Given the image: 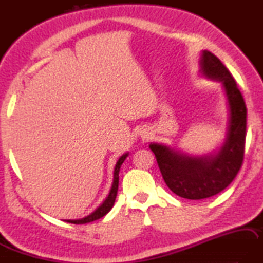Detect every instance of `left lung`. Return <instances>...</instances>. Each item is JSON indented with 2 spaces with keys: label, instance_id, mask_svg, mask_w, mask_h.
I'll return each mask as SVG.
<instances>
[{
  "label": "left lung",
  "instance_id": "left-lung-1",
  "mask_svg": "<svg viewBox=\"0 0 263 263\" xmlns=\"http://www.w3.org/2000/svg\"><path fill=\"white\" fill-rule=\"evenodd\" d=\"M199 72L223 86L228 101L227 135L217 152L202 156L187 155L162 144L149 145L165 184L175 194L190 200L211 198L235 179L245 152L247 109L235 79L216 56L202 50Z\"/></svg>",
  "mask_w": 263,
  "mask_h": 263
}]
</instances>
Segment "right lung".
Here are the masks:
<instances>
[{
    "mask_svg": "<svg viewBox=\"0 0 263 263\" xmlns=\"http://www.w3.org/2000/svg\"><path fill=\"white\" fill-rule=\"evenodd\" d=\"M128 153H125L123 154L121 157H119L118 161L116 162L115 169H114V178H112V184H111V189L110 192H109L108 197L106 198V200L100 204V206L95 209L93 213H90L87 216H85L80 219H64L65 222L68 223H73V224H85V223H89L93 221H97V219L103 217L104 215L108 214L110 212V209L112 208L114 203H115L116 200V195H117V190H118V174H119V169H121V165L123 164V162L125 161V159L127 157Z\"/></svg>",
    "mask_w": 263,
    "mask_h": 263,
    "instance_id": "right-lung-1",
    "label": "right lung"
}]
</instances>
